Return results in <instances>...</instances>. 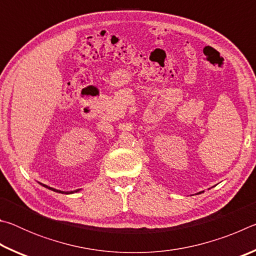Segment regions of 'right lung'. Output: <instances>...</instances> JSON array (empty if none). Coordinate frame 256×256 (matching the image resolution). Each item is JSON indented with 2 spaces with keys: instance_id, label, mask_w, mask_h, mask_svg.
Here are the masks:
<instances>
[{
  "instance_id": "obj_1",
  "label": "right lung",
  "mask_w": 256,
  "mask_h": 256,
  "mask_svg": "<svg viewBox=\"0 0 256 256\" xmlns=\"http://www.w3.org/2000/svg\"><path fill=\"white\" fill-rule=\"evenodd\" d=\"M42 184V183H40ZM42 186H44V188H48V190H54V192H58V193H62V194H71V193H76V192H79L80 190H71V192H63V190H56V188H50V186H47V185H45V184H42Z\"/></svg>"
}]
</instances>
